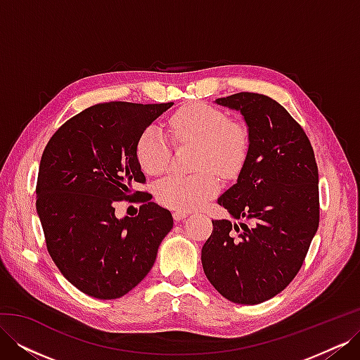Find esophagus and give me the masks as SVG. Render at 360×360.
Returning <instances> with one entry per match:
<instances>
[{
  "instance_id": "34e87169",
  "label": "esophagus",
  "mask_w": 360,
  "mask_h": 360,
  "mask_svg": "<svg viewBox=\"0 0 360 360\" xmlns=\"http://www.w3.org/2000/svg\"><path fill=\"white\" fill-rule=\"evenodd\" d=\"M188 216V213L186 212H180V210H176V212H174L172 213V217H174V221H183L184 219V217H186Z\"/></svg>"
}]
</instances>
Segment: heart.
I'll return each mask as SVG.
<instances>
[{
	"label": "heart",
	"mask_w": 360,
	"mask_h": 360,
	"mask_svg": "<svg viewBox=\"0 0 360 360\" xmlns=\"http://www.w3.org/2000/svg\"><path fill=\"white\" fill-rule=\"evenodd\" d=\"M168 130L177 143L200 144L197 169L202 171L193 176L169 174L156 184V200L177 210L198 209L219 191V179L209 167L224 176L242 168L248 156V132L224 111L202 102L179 110L169 118ZM171 151V139L159 124L148 126L136 144L139 165L151 176L168 168Z\"/></svg>",
	"instance_id": "b5f03b06"
}]
</instances>
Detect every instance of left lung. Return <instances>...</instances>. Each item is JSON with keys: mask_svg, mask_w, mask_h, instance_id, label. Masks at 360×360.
Returning <instances> with one entry per match:
<instances>
[{"mask_svg": "<svg viewBox=\"0 0 360 360\" xmlns=\"http://www.w3.org/2000/svg\"><path fill=\"white\" fill-rule=\"evenodd\" d=\"M216 103L240 111L249 138L237 183L217 204L249 224L212 221L202 269L225 299L257 304L284 290L308 254L320 222L319 168L304 130L271 97L243 91Z\"/></svg>", "mask_w": 360, "mask_h": 360, "instance_id": "8db88e82", "label": "left lung"}]
</instances>
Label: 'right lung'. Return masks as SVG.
I'll list each match as a JSON object with an SVG mask.
<instances>
[{
	"mask_svg": "<svg viewBox=\"0 0 360 360\" xmlns=\"http://www.w3.org/2000/svg\"><path fill=\"white\" fill-rule=\"evenodd\" d=\"M172 106L108 102L68 120L43 150L36 209L46 248L63 276L82 292L124 296L153 267L172 228L169 210L134 192L146 177L136 158L144 130ZM141 202L135 218L115 216V202Z\"/></svg>",
	"mask_w": 360,
	"mask_h": 360,
	"instance_id": "right-lung-1",
	"label": "right lung"
}]
</instances>
